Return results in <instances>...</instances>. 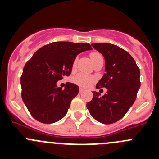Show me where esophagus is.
<instances>
[{
  "label": "esophagus",
  "instance_id": "34e87169",
  "mask_svg": "<svg viewBox=\"0 0 159 159\" xmlns=\"http://www.w3.org/2000/svg\"><path fill=\"white\" fill-rule=\"evenodd\" d=\"M83 91H84V89H81V88H80V89H79V93H82Z\"/></svg>",
  "mask_w": 159,
  "mask_h": 159
}]
</instances>
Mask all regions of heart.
<instances>
[{"label": "heart", "mask_w": 159, "mask_h": 159, "mask_svg": "<svg viewBox=\"0 0 159 159\" xmlns=\"http://www.w3.org/2000/svg\"><path fill=\"white\" fill-rule=\"evenodd\" d=\"M90 57H91L93 64L97 61L100 60V59H103L102 54H100L98 51H92V52L90 53ZM75 65H76V60L74 61L73 64H72V68H75ZM72 81H73L75 84H78V85L81 86V87L88 88L94 82V78L93 77L89 76V75H84L83 73H80L77 75L76 76L74 77Z\"/></svg>", "instance_id": "b5f03b06"}]
</instances>
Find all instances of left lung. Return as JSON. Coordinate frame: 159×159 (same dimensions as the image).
<instances>
[{
  "instance_id": "1",
  "label": "left lung",
  "mask_w": 159,
  "mask_h": 159,
  "mask_svg": "<svg viewBox=\"0 0 159 159\" xmlns=\"http://www.w3.org/2000/svg\"><path fill=\"white\" fill-rule=\"evenodd\" d=\"M91 45L105 60V73L96 89L105 88L108 91L102 97L94 91L87 108L96 121L112 124L123 118L134 104L141 86L140 70L129 53L118 46L108 43Z\"/></svg>"
}]
</instances>
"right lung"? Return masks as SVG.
<instances>
[{"instance_id": "right-lung-1", "label": "right lung", "mask_w": 159, "mask_h": 159, "mask_svg": "<svg viewBox=\"0 0 159 159\" xmlns=\"http://www.w3.org/2000/svg\"><path fill=\"white\" fill-rule=\"evenodd\" d=\"M91 49L86 43L57 41L43 46L25 64L20 77L21 97L37 121L51 124L65 116L79 89L68 82L62 89L56 83L69 76L78 54Z\"/></svg>"}]
</instances>
